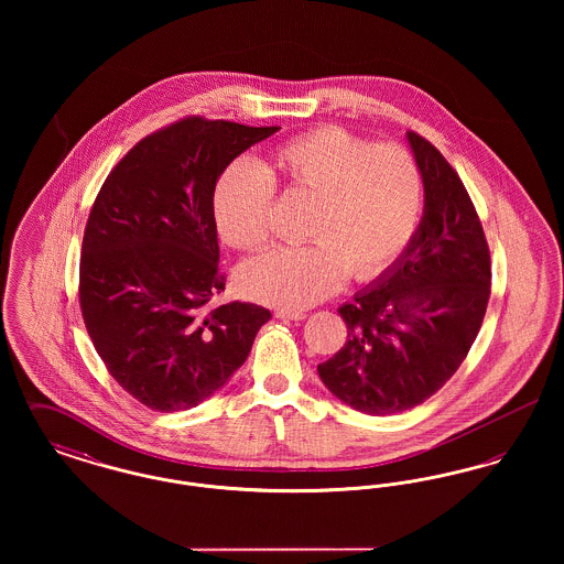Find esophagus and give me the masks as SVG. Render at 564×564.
Masks as SVG:
<instances>
[{
	"label": "esophagus",
	"instance_id": "obj_1",
	"mask_svg": "<svg viewBox=\"0 0 564 564\" xmlns=\"http://www.w3.org/2000/svg\"><path fill=\"white\" fill-rule=\"evenodd\" d=\"M276 317L288 319V322H302V319H306V313H302V311H276Z\"/></svg>",
	"mask_w": 564,
	"mask_h": 564
}]
</instances>
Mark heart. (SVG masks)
<instances>
[{"label": "heart", "instance_id": "1", "mask_svg": "<svg viewBox=\"0 0 564 564\" xmlns=\"http://www.w3.org/2000/svg\"><path fill=\"white\" fill-rule=\"evenodd\" d=\"M315 196L308 237L297 247H274L242 262V295L281 311H302L336 294L352 270L370 279L387 269L412 239L423 180L412 154L395 143L325 127L276 148L270 164L232 162L217 180L214 219L224 241L256 249L269 239L274 182Z\"/></svg>", "mask_w": 564, "mask_h": 564}]
</instances>
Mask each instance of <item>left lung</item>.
<instances>
[{
    "instance_id": "obj_1",
    "label": "left lung",
    "mask_w": 564,
    "mask_h": 564,
    "mask_svg": "<svg viewBox=\"0 0 564 564\" xmlns=\"http://www.w3.org/2000/svg\"><path fill=\"white\" fill-rule=\"evenodd\" d=\"M425 207L398 260L338 308L347 343L317 366L325 389L372 416L425 402L455 375L482 325L490 256L455 169L421 134L405 133Z\"/></svg>"
}]
</instances>
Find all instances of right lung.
<instances>
[{"label":"right lung","instance_id":"add662e5","mask_svg":"<svg viewBox=\"0 0 564 564\" xmlns=\"http://www.w3.org/2000/svg\"><path fill=\"white\" fill-rule=\"evenodd\" d=\"M281 127L186 118L118 162L84 232L80 306L109 375L137 402L189 410L235 375L270 319L224 292L214 192L226 166Z\"/></svg>","mask_w":564,"mask_h":564}]
</instances>
